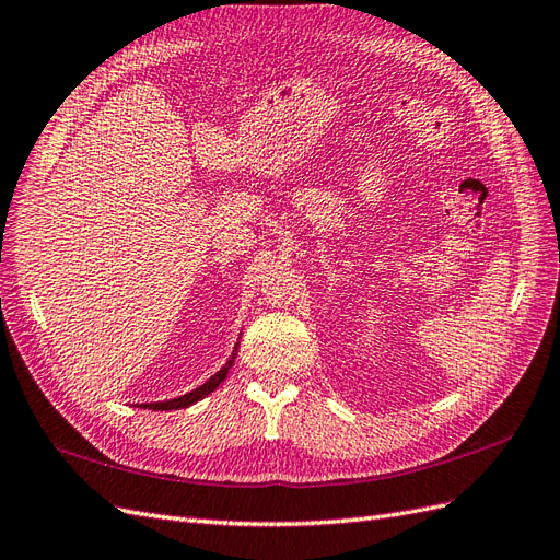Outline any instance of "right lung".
Masks as SVG:
<instances>
[{"label": "right lung", "instance_id": "right-lung-1", "mask_svg": "<svg viewBox=\"0 0 560 560\" xmlns=\"http://www.w3.org/2000/svg\"><path fill=\"white\" fill-rule=\"evenodd\" d=\"M236 351H238V342H236V347H234V351H232V357L228 359V363L222 365V369H220L215 375H211L209 380H206L201 387L191 389L189 394L168 398V401H152V404H140V406H142V408H150V410H178V408H187V406H191V404L201 401L203 396H209L211 392H215V389L220 387V382L228 377V373H230V369H232V363H234V359H236Z\"/></svg>", "mask_w": 560, "mask_h": 560}]
</instances>
